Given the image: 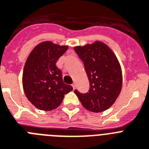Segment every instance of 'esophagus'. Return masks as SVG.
Returning a JSON list of instances; mask_svg holds the SVG:
<instances>
[{
	"label": "esophagus",
	"instance_id": "34e87169",
	"mask_svg": "<svg viewBox=\"0 0 149 149\" xmlns=\"http://www.w3.org/2000/svg\"><path fill=\"white\" fill-rule=\"evenodd\" d=\"M72 88H73V89L74 90V89H75V87H76V85H75V84H74H74H72Z\"/></svg>",
	"mask_w": 149,
	"mask_h": 149
}]
</instances>
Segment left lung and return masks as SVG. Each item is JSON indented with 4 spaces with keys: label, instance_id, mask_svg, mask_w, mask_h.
Masks as SVG:
<instances>
[{
    "label": "left lung",
    "instance_id": "obj_1",
    "mask_svg": "<svg viewBox=\"0 0 149 149\" xmlns=\"http://www.w3.org/2000/svg\"><path fill=\"white\" fill-rule=\"evenodd\" d=\"M74 51L84 65L90 82L87 93L74 91L84 107L94 113L110 108L122 88V72L116 55L101 42L76 46Z\"/></svg>",
    "mask_w": 149,
    "mask_h": 149
}]
</instances>
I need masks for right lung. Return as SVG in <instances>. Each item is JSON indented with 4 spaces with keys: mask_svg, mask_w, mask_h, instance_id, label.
Masks as SVG:
<instances>
[{
    "mask_svg": "<svg viewBox=\"0 0 149 149\" xmlns=\"http://www.w3.org/2000/svg\"><path fill=\"white\" fill-rule=\"evenodd\" d=\"M68 46L43 42L36 45L26 61L23 74L24 93L31 104L41 110H52L61 104L65 94L73 90L62 80L57 60Z\"/></svg>",
    "mask_w": 149,
    "mask_h": 149,
    "instance_id": "right-lung-1",
    "label": "right lung"
}]
</instances>
